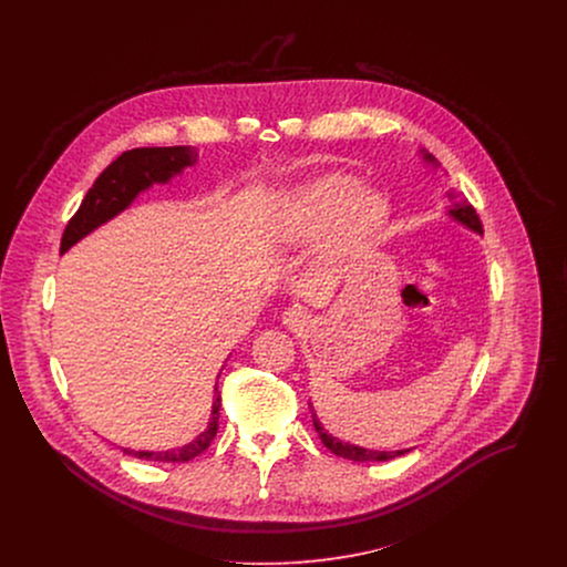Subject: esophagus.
Masks as SVG:
<instances>
[{"label":"esophagus","mask_w":567,"mask_h":567,"mask_svg":"<svg viewBox=\"0 0 567 567\" xmlns=\"http://www.w3.org/2000/svg\"><path fill=\"white\" fill-rule=\"evenodd\" d=\"M284 324L288 327V329H292V331H301L306 324H308V312L303 310V308H299V306H295V308H288L286 312H284Z\"/></svg>","instance_id":"esophagus-1"}]
</instances>
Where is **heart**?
<instances>
[{"mask_svg":"<svg viewBox=\"0 0 567 567\" xmlns=\"http://www.w3.org/2000/svg\"><path fill=\"white\" fill-rule=\"evenodd\" d=\"M389 216V203L375 187H358L344 174H324L297 187L277 209V229L290 243H306L333 223L331 248L351 252L371 243Z\"/></svg>","mask_w":567,"mask_h":567,"instance_id":"obj_1","label":"heart"}]
</instances>
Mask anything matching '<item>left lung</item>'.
Segmentation results:
<instances>
[{"instance_id":"1","label":"left lung","mask_w":567,"mask_h":567,"mask_svg":"<svg viewBox=\"0 0 567 567\" xmlns=\"http://www.w3.org/2000/svg\"><path fill=\"white\" fill-rule=\"evenodd\" d=\"M423 159L434 163V157L427 155V153H423ZM450 216H452L454 220H458L461 225L470 227L472 231L483 234V223H481L476 209H474L467 200L456 203L454 209H450ZM310 408H312V404H310ZM312 419H315V427H317V432H319L324 447H327L329 452H333L336 456H342V458H349V461H355V463H375V461H391V458H398V456H402L405 452H410V450L380 452V450H367V447H358V445H351V443H342L340 439L327 434V430L321 425V421H319L317 414H312Z\"/></svg>"}]
</instances>
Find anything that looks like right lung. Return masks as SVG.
<instances>
[{
  "instance_id": "obj_1",
  "label": "right lung",
  "mask_w": 567,
  "mask_h": 567,
  "mask_svg": "<svg viewBox=\"0 0 567 567\" xmlns=\"http://www.w3.org/2000/svg\"><path fill=\"white\" fill-rule=\"evenodd\" d=\"M198 153L192 146H167V148H133L122 153L115 162L111 163L93 183V187L82 198L79 212L68 223L63 238H61V252L72 248L74 244L89 236L93 229L104 225L106 220L115 218L124 212L140 192L148 189L153 183H167L174 174L183 167L194 165ZM220 378V375H218ZM220 393L216 386L214 405H212V421L203 434H198L192 443L167 450V452H135L124 450V454H133L142 461L155 463H187L200 456L214 441L218 432L220 419Z\"/></svg>"
}]
</instances>
